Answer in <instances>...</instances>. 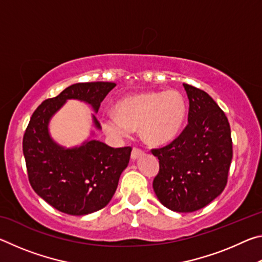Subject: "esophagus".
I'll return each mask as SVG.
<instances>
[{"mask_svg": "<svg viewBox=\"0 0 262 262\" xmlns=\"http://www.w3.org/2000/svg\"><path fill=\"white\" fill-rule=\"evenodd\" d=\"M142 155H143V150H141L140 148L134 147V148H133V150H132L130 157H132V159H136V158H139L140 156H142Z\"/></svg>", "mask_w": 262, "mask_h": 262, "instance_id": "1", "label": "esophagus"}]
</instances>
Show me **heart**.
I'll return each instance as SVG.
<instances>
[{"label": "heart", "instance_id": "obj_1", "mask_svg": "<svg viewBox=\"0 0 262 262\" xmlns=\"http://www.w3.org/2000/svg\"><path fill=\"white\" fill-rule=\"evenodd\" d=\"M114 113L100 119L106 134L121 139L139 127L140 136L147 143L161 145L178 134L186 117V101L174 90L144 92L121 99Z\"/></svg>", "mask_w": 262, "mask_h": 262}]
</instances>
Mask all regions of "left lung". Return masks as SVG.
<instances>
[{
	"label": "left lung",
	"instance_id": "8db88e82",
	"mask_svg": "<svg viewBox=\"0 0 262 262\" xmlns=\"http://www.w3.org/2000/svg\"><path fill=\"white\" fill-rule=\"evenodd\" d=\"M188 123L165 147L151 149L159 159L152 187L164 207L177 212L201 209L223 192L232 159L227 115L200 89L184 84Z\"/></svg>",
	"mask_w": 262,
	"mask_h": 262
}]
</instances>
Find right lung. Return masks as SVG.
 <instances>
[{
	"instance_id": "obj_1",
	"label": "right lung",
	"mask_w": 262,
	"mask_h": 262,
	"mask_svg": "<svg viewBox=\"0 0 262 262\" xmlns=\"http://www.w3.org/2000/svg\"><path fill=\"white\" fill-rule=\"evenodd\" d=\"M112 82L76 83L34 111L23 136V154L31 186L39 196L61 212L88 215L107 205L119 178L129 163L130 147L111 148L90 140L78 148L64 149L48 134V121L67 99H78L98 111ZM97 128L100 125L94 115Z\"/></svg>"
}]
</instances>
